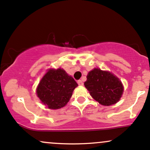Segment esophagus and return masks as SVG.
Instances as JSON below:
<instances>
[{"mask_svg":"<svg viewBox=\"0 0 150 150\" xmlns=\"http://www.w3.org/2000/svg\"><path fill=\"white\" fill-rule=\"evenodd\" d=\"M77 83H78V84L79 85V86H82V85L83 84V82H82L81 80H79V81H77Z\"/></svg>","mask_w":150,"mask_h":150,"instance_id":"esophagus-1","label":"esophagus"}]
</instances>
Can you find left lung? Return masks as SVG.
Here are the masks:
<instances>
[{
  "label": "left lung",
  "instance_id": "8db88e82",
  "mask_svg": "<svg viewBox=\"0 0 150 150\" xmlns=\"http://www.w3.org/2000/svg\"><path fill=\"white\" fill-rule=\"evenodd\" d=\"M85 87L99 104L110 106L116 104L122 96L124 88L122 82L110 72L94 69L88 74Z\"/></svg>",
  "mask_w": 150,
  "mask_h": 150
}]
</instances>
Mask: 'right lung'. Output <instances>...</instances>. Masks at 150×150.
Masks as SVG:
<instances>
[{
	"instance_id": "right-lung-1",
	"label": "right lung",
	"mask_w": 150,
	"mask_h": 150,
	"mask_svg": "<svg viewBox=\"0 0 150 150\" xmlns=\"http://www.w3.org/2000/svg\"><path fill=\"white\" fill-rule=\"evenodd\" d=\"M77 86L75 80L64 70L50 69L40 81L36 94L48 108L60 109L68 103Z\"/></svg>"
}]
</instances>
